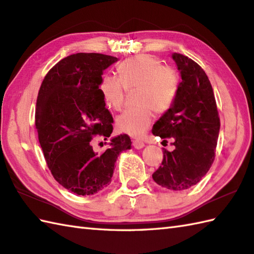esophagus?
Masks as SVG:
<instances>
[{"mask_svg":"<svg viewBox=\"0 0 254 254\" xmlns=\"http://www.w3.org/2000/svg\"><path fill=\"white\" fill-rule=\"evenodd\" d=\"M133 146L136 148V150H141L144 146H145V144H144L142 141L140 140H134L133 141Z\"/></svg>","mask_w":254,"mask_h":254,"instance_id":"1","label":"esophagus"}]
</instances>
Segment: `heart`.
<instances>
[{"label": "heart", "mask_w": 254, "mask_h": 254, "mask_svg": "<svg viewBox=\"0 0 254 254\" xmlns=\"http://www.w3.org/2000/svg\"><path fill=\"white\" fill-rule=\"evenodd\" d=\"M119 77L104 74L100 81L103 100L114 110H121L127 90L137 89V108L127 109L117 118L118 130L138 137L147 131L153 121V112L164 113L171 108L180 87L178 72L171 66H163L151 55H137L118 66Z\"/></svg>", "instance_id": "obj_1"}]
</instances>
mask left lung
<instances>
[{"instance_id": "obj_1", "label": "left lung", "mask_w": 254, "mask_h": 254, "mask_svg": "<svg viewBox=\"0 0 254 254\" xmlns=\"http://www.w3.org/2000/svg\"><path fill=\"white\" fill-rule=\"evenodd\" d=\"M182 81L171 108L153 126L161 138L173 137L175 150H164L161 166L152 175L158 185L185 190L196 185L211 167L219 136L220 119L215 94L203 69L192 59L174 53Z\"/></svg>"}]
</instances>
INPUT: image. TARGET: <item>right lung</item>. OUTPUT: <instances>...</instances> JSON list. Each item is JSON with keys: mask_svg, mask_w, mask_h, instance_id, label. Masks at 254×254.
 I'll return each instance as SVG.
<instances>
[{"mask_svg": "<svg viewBox=\"0 0 254 254\" xmlns=\"http://www.w3.org/2000/svg\"><path fill=\"white\" fill-rule=\"evenodd\" d=\"M117 57L78 53L62 59L47 72L39 88L35 126L53 176L77 195H93L111 183L119 154L131 148L127 134L110 138L98 154L91 140H104L113 131V118L100 92L103 70Z\"/></svg>", "mask_w": 254, "mask_h": 254, "instance_id": "add662e5", "label": "right lung"}]
</instances>
